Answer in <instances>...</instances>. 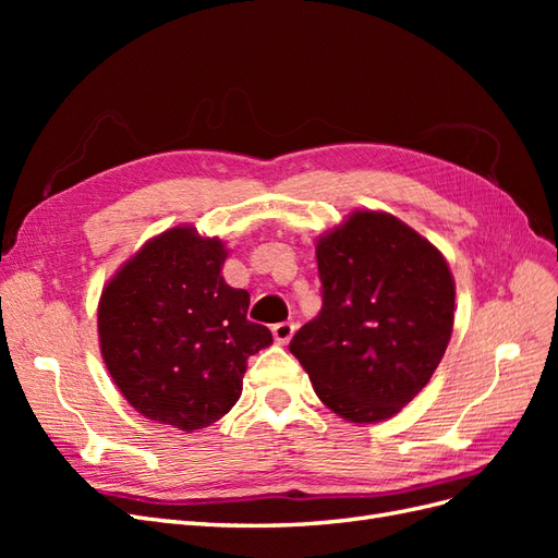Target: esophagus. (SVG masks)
Returning a JSON list of instances; mask_svg holds the SVG:
<instances>
[{"mask_svg":"<svg viewBox=\"0 0 558 558\" xmlns=\"http://www.w3.org/2000/svg\"><path fill=\"white\" fill-rule=\"evenodd\" d=\"M293 332H295V324H291V320H281V324L272 326V335L279 344H289Z\"/></svg>","mask_w":558,"mask_h":558,"instance_id":"34e87169","label":"esophagus"}]
</instances>
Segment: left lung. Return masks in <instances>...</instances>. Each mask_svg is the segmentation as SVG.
Wrapping results in <instances>:
<instances>
[{
    "label": "left lung",
    "mask_w": 558,
    "mask_h": 558,
    "mask_svg": "<svg viewBox=\"0 0 558 558\" xmlns=\"http://www.w3.org/2000/svg\"><path fill=\"white\" fill-rule=\"evenodd\" d=\"M318 316L289 344L320 402L353 424L398 414L440 365L453 279L428 240L391 214L353 211L316 244Z\"/></svg>",
    "instance_id": "8db88e82"
}]
</instances>
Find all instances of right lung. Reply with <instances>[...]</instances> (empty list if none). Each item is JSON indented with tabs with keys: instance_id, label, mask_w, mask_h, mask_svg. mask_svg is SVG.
Listing matches in <instances>:
<instances>
[{
	"instance_id": "add662e5",
	"label": "right lung",
	"mask_w": 558,
	"mask_h": 558,
	"mask_svg": "<svg viewBox=\"0 0 558 558\" xmlns=\"http://www.w3.org/2000/svg\"><path fill=\"white\" fill-rule=\"evenodd\" d=\"M221 240L172 228L146 242L107 283L97 310L99 349L134 410L199 430L240 400L246 361L272 344L251 324L248 293L226 283Z\"/></svg>"
}]
</instances>
